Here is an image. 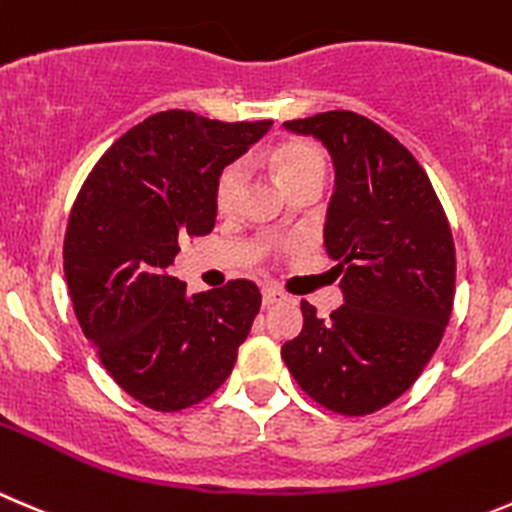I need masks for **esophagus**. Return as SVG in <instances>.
Returning <instances> with one entry per match:
<instances>
[{
    "label": "esophagus",
    "instance_id": "esophagus-1",
    "mask_svg": "<svg viewBox=\"0 0 512 512\" xmlns=\"http://www.w3.org/2000/svg\"><path fill=\"white\" fill-rule=\"evenodd\" d=\"M282 300H285V295H282L277 287H265V290H262V302H265L267 307L275 305V302H282Z\"/></svg>",
    "mask_w": 512,
    "mask_h": 512
}]
</instances>
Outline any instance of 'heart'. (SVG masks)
Wrapping results in <instances>:
<instances>
[{
	"label": "heart",
	"mask_w": 512,
	"mask_h": 512,
	"mask_svg": "<svg viewBox=\"0 0 512 512\" xmlns=\"http://www.w3.org/2000/svg\"><path fill=\"white\" fill-rule=\"evenodd\" d=\"M272 165L280 175L282 185L290 190L297 182L310 180V177H322L325 180V157L317 147L305 145V142H287L272 152ZM247 165L242 160L230 162L225 170L217 175L215 182V205L220 212L235 210L237 197H240L242 185H245Z\"/></svg>",
	"instance_id": "heart-1"
}]
</instances>
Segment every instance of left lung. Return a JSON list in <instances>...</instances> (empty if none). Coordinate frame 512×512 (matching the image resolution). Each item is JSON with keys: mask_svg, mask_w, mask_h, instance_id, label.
I'll use <instances>...</instances> for the list:
<instances>
[{"mask_svg": "<svg viewBox=\"0 0 512 512\" xmlns=\"http://www.w3.org/2000/svg\"><path fill=\"white\" fill-rule=\"evenodd\" d=\"M330 152L335 192L325 250L342 275L327 320L302 302L282 360L302 390L340 415L398 400L438 350L453 312L455 247L428 175L380 124L347 109L285 122Z\"/></svg>", "mask_w": 512, "mask_h": 512, "instance_id": "left-lung-1", "label": "left lung"}]
</instances>
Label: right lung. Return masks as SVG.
Listing matches in <instances>:
<instances>
[{
	"label": "right lung",
	"instance_id": "right-lung-1",
	"mask_svg": "<svg viewBox=\"0 0 512 512\" xmlns=\"http://www.w3.org/2000/svg\"><path fill=\"white\" fill-rule=\"evenodd\" d=\"M272 127L185 109L119 137L79 190L64 235V277L104 370L142 405L175 413L230 377L262 295L232 280L190 295L170 275L180 240L212 232L215 182Z\"/></svg>",
	"mask_w": 512,
	"mask_h": 512
}]
</instances>
